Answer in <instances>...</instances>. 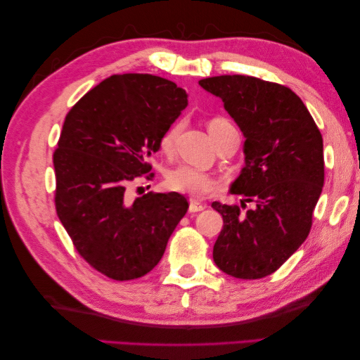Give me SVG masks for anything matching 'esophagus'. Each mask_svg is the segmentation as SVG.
Masks as SVG:
<instances>
[{
	"label": "esophagus",
	"instance_id": "obj_1",
	"mask_svg": "<svg viewBox=\"0 0 360 360\" xmlns=\"http://www.w3.org/2000/svg\"><path fill=\"white\" fill-rule=\"evenodd\" d=\"M204 209H205V204H202V202H200V201H196V200H190V207H188V210L192 212V213L201 212V210H204Z\"/></svg>",
	"mask_w": 360,
	"mask_h": 360
}]
</instances>
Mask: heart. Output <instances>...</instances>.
<instances>
[{"label":"heart","instance_id":"heart-1","mask_svg":"<svg viewBox=\"0 0 360 360\" xmlns=\"http://www.w3.org/2000/svg\"><path fill=\"white\" fill-rule=\"evenodd\" d=\"M182 128L181 122H174L170 127H168L164 134L160 136L159 141V147L162 151H170L174 145L176 137H178L179 131ZM236 131V128L231 120H227L224 117H213L209 122V133L212 136V139L218 143L223 137L231 133ZM165 186L174 190V192L179 193H187L190 196H204L210 193L213 188H215V179L212 178L209 173L198 170L195 167L190 165H178L168 170L165 174Z\"/></svg>","mask_w":360,"mask_h":360}]
</instances>
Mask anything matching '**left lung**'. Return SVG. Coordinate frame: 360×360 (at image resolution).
I'll return each mask as SVG.
<instances>
[{"mask_svg":"<svg viewBox=\"0 0 360 360\" xmlns=\"http://www.w3.org/2000/svg\"><path fill=\"white\" fill-rule=\"evenodd\" d=\"M200 85L223 101L246 137V165L231 187L246 200L241 207L212 202L224 221L213 262L235 278H263L309 235L325 181L322 134L288 86L249 75H218ZM244 202L256 207L244 212Z\"/></svg>","mask_w":360,"mask_h":360,"instance_id":"left-lung-1","label":"left lung"}]
</instances>
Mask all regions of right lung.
Returning a JSON list of instances; mask_svg holds the SVG:
<instances>
[{
    "label": "right lung",
    "instance_id": "right-lung-1",
    "mask_svg": "<svg viewBox=\"0 0 360 360\" xmlns=\"http://www.w3.org/2000/svg\"><path fill=\"white\" fill-rule=\"evenodd\" d=\"M187 103L170 80L116 74L66 114L53 151L57 215L80 257L112 280L148 274L188 209L176 192L133 202L127 195L129 182L151 170L148 158Z\"/></svg>",
    "mask_w": 360,
    "mask_h": 360
}]
</instances>
